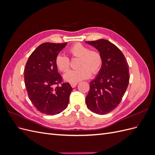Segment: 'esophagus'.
Segmentation results:
<instances>
[{
    "mask_svg": "<svg viewBox=\"0 0 155 155\" xmlns=\"http://www.w3.org/2000/svg\"><path fill=\"white\" fill-rule=\"evenodd\" d=\"M77 85H78V83H76V82H75V83H70V85H71V87H72V88H74V87H76Z\"/></svg>",
    "mask_w": 155,
    "mask_h": 155,
    "instance_id": "esophagus-1",
    "label": "esophagus"
}]
</instances>
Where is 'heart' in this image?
Segmentation results:
<instances>
[{
  "mask_svg": "<svg viewBox=\"0 0 155 155\" xmlns=\"http://www.w3.org/2000/svg\"><path fill=\"white\" fill-rule=\"evenodd\" d=\"M68 53L72 58H79L76 70H71L64 75L65 80L75 83L91 76V72L96 74L102 64V57L99 51L90 50L87 46L80 43L74 44L68 49ZM57 67L62 72H66L70 66V59L67 56L59 54L55 58Z\"/></svg>",
  "mask_w": 155,
  "mask_h": 155,
  "instance_id": "b5f03b06",
  "label": "heart"
}]
</instances>
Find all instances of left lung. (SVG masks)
Returning a JSON list of instances; mask_svg holds the SVG:
<instances>
[{"label":"left lung","mask_w":155,"mask_h":155,"mask_svg":"<svg viewBox=\"0 0 155 155\" xmlns=\"http://www.w3.org/2000/svg\"><path fill=\"white\" fill-rule=\"evenodd\" d=\"M86 43L95 47L102 57V65L97 76L90 82L86 97L88 109L104 115L117 107L129 83V64L124 55L116 45L105 39Z\"/></svg>","instance_id":"8db88e82"}]
</instances>
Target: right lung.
Segmentation results:
<instances>
[{
    "mask_svg": "<svg viewBox=\"0 0 155 155\" xmlns=\"http://www.w3.org/2000/svg\"><path fill=\"white\" fill-rule=\"evenodd\" d=\"M67 43H45L30 55L24 70L25 83L29 99L37 110L55 115L67 107L72 88L62 83L55 60Z\"/></svg>",
    "mask_w": 155,
    "mask_h": 155,
    "instance_id": "add662e5",
    "label": "right lung"
}]
</instances>
